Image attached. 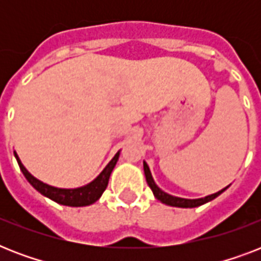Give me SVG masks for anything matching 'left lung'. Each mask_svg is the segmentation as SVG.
<instances>
[{"label": "left lung", "mask_w": 261, "mask_h": 261, "mask_svg": "<svg viewBox=\"0 0 261 261\" xmlns=\"http://www.w3.org/2000/svg\"><path fill=\"white\" fill-rule=\"evenodd\" d=\"M143 171H145V176H146V181L149 184V187L151 188L153 191V194L157 199H159L160 202L165 203L168 206H173V207H182V208H192V207H198V206H202L204 203L210 202L213 199H215L218 195H221L223 191L226 190V188H223V190L218 191L217 194H213V195H208L206 198H202V199H182V198H176V196H172V195H168L167 192H164L159 188V187L155 186L154 180L151 177V173H150V169L147 167L146 163H143Z\"/></svg>", "instance_id": "obj_1"}]
</instances>
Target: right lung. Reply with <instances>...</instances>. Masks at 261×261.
<instances>
[{
    "label": "right lung",
    "instance_id": "add662e5",
    "mask_svg": "<svg viewBox=\"0 0 261 261\" xmlns=\"http://www.w3.org/2000/svg\"><path fill=\"white\" fill-rule=\"evenodd\" d=\"M16 159H17L18 167L24 173L25 178L31 182V186L34 187L35 190L39 191L40 194L50 198L51 200L63 204V206H71V207H81V206H89L92 203L97 200L101 194L106 191L107 186H108V180H110L111 172L116 165V161L119 159V153L115 154V157L110 161V164L104 168V171L98 174L97 177L94 178L93 181L89 182L88 186L81 187V188H74V190H62V188H55L48 184H44L38 178H35L30 172L27 171L24 165L21 164L18 155L14 153Z\"/></svg>",
    "mask_w": 261,
    "mask_h": 261
}]
</instances>
